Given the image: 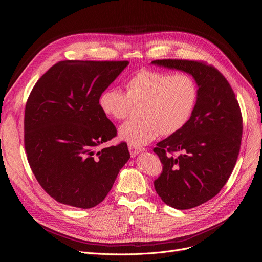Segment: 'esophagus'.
<instances>
[{
	"instance_id": "1",
	"label": "esophagus",
	"mask_w": 262,
	"mask_h": 262,
	"mask_svg": "<svg viewBox=\"0 0 262 262\" xmlns=\"http://www.w3.org/2000/svg\"><path fill=\"white\" fill-rule=\"evenodd\" d=\"M128 149H129V153H130V156L132 157H135V156H137L138 155L139 153H141L142 150H143V148H137L136 146H133V145H128Z\"/></svg>"
}]
</instances>
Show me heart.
<instances>
[{
    "label": "heart",
    "instance_id": "obj_1",
    "mask_svg": "<svg viewBox=\"0 0 262 262\" xmlns=\"http://www.w3.org/2000/svg\"><path fill=\"white\" fill-rule=\"evenodd\" d=\"M127 93L118 87L102 92L99 105L104 115L125 120L135 105H140L142 118L120 127L121 139L140 147L159 134L171 136L182 130L194 113L199 99L195 79L187 73H171L150 69L137 71L126 80Z\"/></svg>",
    "mask_w": 262,
    "mask_h": 262
}]
</instances>
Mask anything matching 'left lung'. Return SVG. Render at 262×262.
Here are the masks:
<instances>
[{
  "mask_svg": "<svg viewBox=\"0 0 262 262\" xmlns=\"http://www.w3.org/2000/svg\"><path fill=\"white\" fill-rule=\"evenodd\" d=\"M152 63L191 74L199 87L187 125L153 149L163 164L154 182L157 194L175 209H190L215 196L235 168L243 129L240 106L229 82L213 66L186 59Z\"/></svg>",
  "mask_w": 262,
  "mask_h": 262,
  "instance_id": "left-lung-1",
  "label": "left lung"
}]
</instances>
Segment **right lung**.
Segmentation results:
<instances>
[{"instance_id":"1","label":"right lung","mask_w":262,"mask_h":262,"mask_svg":"<svg viewBox=\"0 0 262 262\" xmlns=\"http://www.w3.org/2000/svg\"><path fill=\"white\" fill-rule=\"evenodd\" d=\"M127 64L126 60L59 61L38 79L27 99V160L39 185L58 203L94 207L129 159L125 142L99 149L117 136L100 108V95Z\"/></svg>"}]
</instances>
